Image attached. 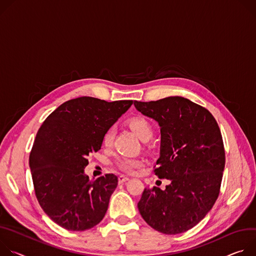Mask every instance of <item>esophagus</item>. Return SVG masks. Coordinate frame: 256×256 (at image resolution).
Instances as JSON below:
<instances>
[{"label":"esophagus","mask_w":256,"mask_h":256,"mask_svg":"<svg viewBox=\"0 0 256 256\" xmlns=\"http://www.w3.org/2000/svg\"><path fill=\"white\" fill-rule=\"evenodd\" d=\"M118 180H119V183H120V184H123L124 182H127V181L129 180V178L126 177V176H124V175H120L119 178H118Z\"/></svg>","instance_id":"1"}]
</instances>
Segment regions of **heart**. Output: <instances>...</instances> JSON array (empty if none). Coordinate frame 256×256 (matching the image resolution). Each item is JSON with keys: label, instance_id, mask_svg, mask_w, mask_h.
<instances>
[{"label": "heart", "instance_id": "heart-1", "mask_svg": "<svg viewBox=\"0 0 256 256\" xmlns=\"http://www.w3.org/2000/svg\"><path fill=\"white\" fill-rule=\"evenodd\" d=\"M128 126L135 132V134L144 141L148 140L152 134L154 129L150 122L144 118V117H132L128 120ZM114 138H115V130L112 127H110L106 130L102 136V144L106 146H110L112 144ZM142 164V160L136 158H128V156H121L118 158L115 162L116 168L121 170L122 172L125 173H133L135 170Z\"/></svg>", "mask_w": 256, "mask_h": 256}]
</instances>
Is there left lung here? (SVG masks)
<instances>
[{
	"label": "left lung",
	"instance_id": "obj_1",
	"mask_svg": "<svg viewBox=\"0 0 256 256\" xmlns=\"http://www.w3.org/2000/svg\"><path fill=\"white\" fill-rule=\"evenodd\" d=\"M134 106L160 126V156L154 173L171 181L164 190L146 188L139 212L160 233H184L206 216L218 197L224 168L220 127L208 110L182 96L134 100Z\"/></svg>",
	"mask_w": 256,
	"mask_h": 256
}]
</instances>
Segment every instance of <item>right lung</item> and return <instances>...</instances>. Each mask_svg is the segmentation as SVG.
Returning a JSON list of instances; mask_svg holds the SVG:
<instances>
[{"instance_id":"right-lung-1","label":"right lung","mask_w":256,"mask_h":256,"mask_svg":"<svg viewBox=\"0 0 256 256\" xmlns=\"http://www.w3.org/2000/svg\"><path fill=\"white\" fill-rule=\"evenodd\" d=\"M133 100L106 102L81 96L65 102L44 121L30 156L36 196L52 220L69 231L94 228L104 216L118 178L92 181L86 158L102 148V136Z\"/></svg>"}]
</instances>
